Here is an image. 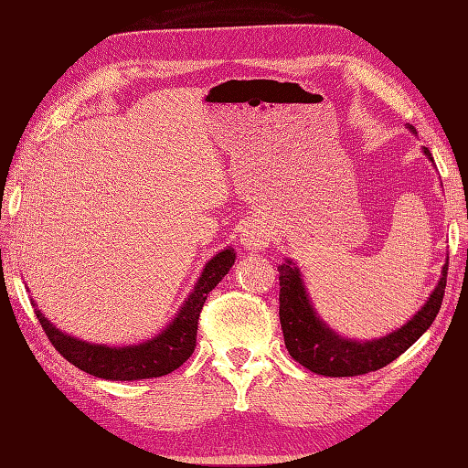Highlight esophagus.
<instances>
[{
    "mask_svg": "<svg viewBox=\"0 0 468 468\" xmlns=\"http://www.w3.org/2000/svg\"><path fill=\"white\" fill-rule=\"evenodd\" d=\"M270 229L260 221H251L250 225H245L241 231V245L245 250H265V247L270 245Z\"/></svg>",
    "mask_w": 468,
    "mask_h": 468,
    "instance_id": "34e87169",
    "label": "esophagus"
}]
</instances>
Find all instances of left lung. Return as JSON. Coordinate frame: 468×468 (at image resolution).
Wrapping results in <instances>:
<instances>
[{
	"instance_id": "1",
	"label": "left lung",
	"mask_w": 468,
	"mask_h": 468,
	"mask_svg": "<svg viewBox=\"0 0 468 468\" xmlns=\"http://www.w3.org/2000/svg\"><path fill=\"white\" fill-rule=\"evenodd\" d=\"M410 130L411 133H418L411 125ZM422 152L434 164L430 150L422 148ZM278 271L280 323L283 343H286L292 359H296L316 375L353 378V375H363L386 367L428 331L442 306L448 263L442 265V276L438 280L432 294L424 302V306L406 324H401L386 336L371 338V341H356V338L338 335L318 316L296 261L286 258L282 265H278Z\"/></svg>"
}]
</instances>
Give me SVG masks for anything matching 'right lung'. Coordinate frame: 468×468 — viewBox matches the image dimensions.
<instances>
[{
  "instance_id": "right-lung-1",
  "label": "right lung",
  "mask_w": 468,
  "mask_h": 468,
  "mask_svg": "<svg viewBox=\"0 0 468 468\" xmlns=\"http://www.w3.org/2000/svg\"><path fill=\"white\" fill-rule=\"evenodd\" d=\"M235 263V250L231 245L210 258L200 276L192 288L190 294L182 302L178 313L174 314L170 323L162 328L158 335L145 338L142 343L112 346L82 341L60 331L46 318L40 308L36 306L32 298V306L36 318L40 320L46 336L50 338L64 359L75 365L80 371L95 375L101 379L112 381H140L168 375L178 369L192 355L197 346V326L200 310L205 306L208 292L221 282Z\"/></svg>"
}]
</instances>
